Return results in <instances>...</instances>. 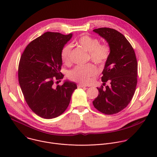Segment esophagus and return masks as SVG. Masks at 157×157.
Listing matches in <instances>:
<instances>
[{
  "mask_svg": "<svg viewBox=\"0 0 157 157\" xmlns=\"http://www.w3.org/2000/svg\"><path fill=\"white\" fill-rule=\"evenodd\" d=\"M78 86V87H86L85 85H83L82 84H79Z\"/></svg>",
  "mask_w": 157,
  "mask_h": 157,
  "instance_id": "34e87169",
  "label": "esophagus"
}]
</instances>
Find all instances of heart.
<instances>
[{"mask_svg": "<svg viewBox=\"0 0 157 157\" xmlns=\"http://www.w3.org/2000/svg\"><path fill=\"white\" fill-rule=\"evenodd\" d=\"M76 44L81 47L88 53V59L99 66H103L105 63L110 54V48L107 45L100 44L98 39L87 35H82L78 38L76 41ZM71 48L70 44H67L61 50V60L65 64L70 63ZM97 73L96 67L89 63L84 66H76L70 72L69 77L73 81L87 84L91 82L92 78L96 76Z\"/></svg>", "mask_w": 157, "mask_h": 157, "instance_id": "b5f03b06", "label": "heart"}]
</instances>
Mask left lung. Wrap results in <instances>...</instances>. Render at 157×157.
Segmentation results:
<instances>
[{
	"mask_svg": "<svg viewBox=\"0 0 157 157\" xmlns=\"http://www.w3.org/2000/svg\"><path fill=\"white\" fill-rule=\"evenodd\" d=\"M94 32L105 39L110 50L101 78L105 89L98 88V96L93 104L105 114H117L131 101L137 82V61L130 43L118 31L110 28L94 29Z\"/></svg>",
	"mask_w": 157,
	"mask_h": 157,
	"instance_id": "8db88e82",
	"label": "left lung"
}]
</instances>
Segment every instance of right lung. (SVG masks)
I'll return each mask as SVG.
<instances>
[{
  "label": "right lung",
  "mask_w": 157,
  "mask_h": 157,
  "mask_svg": "<svg viewBox=\"0 0 157 157\" xmlns=\"http://www.w3.org/2000/svg\"><path fill=\"white\" fill-rule=\"evenodd\" d=\"M72 36L73 33L47 32L30 42L20 58L18 74L22 93L30 108L42 118L63 114L77 89L76 84L69 80L62 86L54 85L63 77L61 52Z\"/></svg>",
  "instance_id": "right-lung-1"
}]
</instances>
